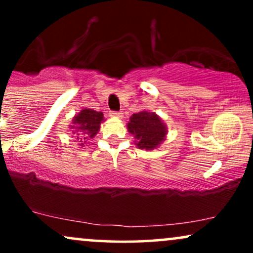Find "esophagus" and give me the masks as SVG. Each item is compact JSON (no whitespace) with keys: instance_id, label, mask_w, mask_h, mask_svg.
Returning <instances> with one entry per match:
<instances>
[{"instance_id":"obj_1","label":"esophagus","mask_w":253,"mask_h":253,"mask_svg":"<svg viewBox=\"0 0 253 253\" xmlns=\"http://www.w3.org/2000/svg\"><path fill=\"white\" fill-rule=\"evenodd\" d=\"M109 115L112 118H123V114H121V113H119V112H110Z\"/></svg>"}]
</instances>
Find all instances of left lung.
Here are the masks:
<instances>
[{
    "label": "left lung",
    "instance_id": "8db88e82",
    "mask_svg": "<svg viewBox=\"0 0 253 253\" xmlns=\"http://www.w3.org/2000/svg\"><path fill=\"white\" fill-rule=\"evenodd\" d=\"M127 129L134 136L138 149L155 150L165 140L168 128L159 115L149 110H141L129 118Z\"/></svg>",
    "mask_w": 253,
    "mask_h": 253
}]
</instances>
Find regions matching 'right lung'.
<instances>
[{
    "mask_svg": "<svg viewBox=\"0 0 253 253\" xmlns=\"http://www.w3.org/2000/svg\"><path fill=\"white\" fill-rule=\"evenodd\" d=\"M103 120L102 112H96L89 108H83L78 114L75 115L70 125V129L78 140L80 146H83V141L85 143V139H91L97 134Z\"/></svg>",
    "mask_w": 253,
    "mask_h": 253,
    "instance_id": "right-lung-1",
    "label": "right lung"
}]
</instances>
